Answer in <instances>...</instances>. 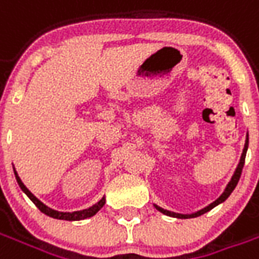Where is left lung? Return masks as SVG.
<instances>
[{
    "instance_id": "1",
    "label": "left lung",
    "mask_w": 259,
    "mask_h": 259,
    "mask_svg": "<svg viewBox=\"0 0 259 259\" xmlns=\"http://www.w3.org/2000/svg\"><path fill=\"white\" fill-rule=\"evenodd\" d=\"M247 148H248V135H247V140H245V144H244V150H243V154H241V158H240V162L239 165H237V168H236V170H234V175L232 176V179H230V182H229V185L226 186V189H225V191L222 193V195L218 198V200H215L212 204H209L208 206H205L204 209H201V211L195 212V213H190V215H183V213H176V212H170V211H166V209H163V208H161V206L155 205V208H157L158 211L162 212V213H165V215H168V217H174V218H180V219H189V218H195V217H200V215H202V213H205V212L211 211L213 206H217L218 204H221V202H223V201L228 198L229 195L232 194V191L234 190V187L237 186V183H239L240 180V176H241V170H243V166H244V161H245V154H247Z\"/></svg>"
}]
</instances>
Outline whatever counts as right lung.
<instances>
[{
    "mask_svg": "<svg viewBox=\"0 0 259 259\" xmlns=\"http://www.w3.org/2000/svg\"><path fill=\"white\" fill-rule=\"evenodd\" d=\"M14 172H15V178H16V182H18V185H19V187L22 189V191H23V193H25V194L27 195L33 202H34V205H36L37 208L42 212V213H46V215H48V217H51V218H55V219H64V221H80V219H85V218H90L93 217V215H96L97 212L100 211L102 206H104V204H105V197H102L101 200L98 201L97 204H94V205L90 206V208H87V209H83V211H76V212L55 211V209H51V208L46 205V204H42L41 201L38 200L37 197H34V195L31 194L30 191H29V189H27V187L23 185V182L20 180V178L18 176V174H16L15 168H14Z\"/></svg>",
    "mask_w": 259,
    "mask_h": 259,
    "instance_id": "right-lung-1",
    "label": "right lung"
}]
</instances>
